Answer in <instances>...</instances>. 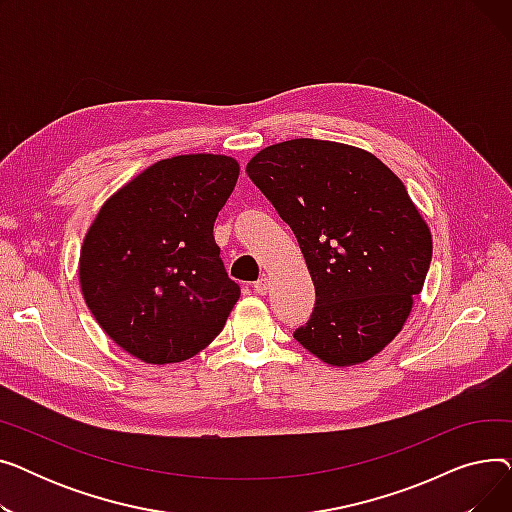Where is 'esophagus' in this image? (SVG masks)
Masks as SVG:
<instances>
[{
	"instance_id": "1",
	"label": "esophagus",
	"mask_w": 512,
	"mask_h": 512,
	"mask_svg": "<svg viewBox=\"0 0 512 512\" xmlns=\"http://www.w3.org/2000/svg\"><path fill=\"white\" fill-rule=\"evenodd\" d=\"M253 290L259 292V294H267V290H270V278H259L255 284H253Z\"/></svg>"
}]
</instances>
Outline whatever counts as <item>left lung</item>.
<instances>
[{
  "label": "left lung",
  "mask_w": 512,
  "mask_h": 512,
  "mask_svg": "<svg viewBox=\"0 0 512 512\" xmlns=\"http://www.w3.org/2000/svg\"><path fill=\"white\" fill-rule=\"evenodd\" d=\"M247 174L297 236L315 286L294 340L332 367L384 351L432 261V232L405 184L373 153L317 139L265 147Z\"/></svg>",
  "instance_id": "8db88e82"
}]
</instances>
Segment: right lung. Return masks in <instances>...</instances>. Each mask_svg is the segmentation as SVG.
Returning <instances> with one entry per match:
<instances>
[{"label":"right lung","instance_id":"1","mask_svg":"<svg viewBox=\"0 0 512 512\" xmlns=\"http://www.w3.org/2000/svg\"><path fill=\"white\" fill-rule=\"evenodd\" d=\"M240 166L191 153L161 159L107 199L85 234L78 280L97 324L151 365L180 363L222 332L240 297L213 222Z\"/></svg>","mask_w":512,"mask_h":512}]
</instances>
